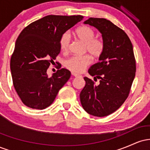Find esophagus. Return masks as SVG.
<instances>
[{
  "instance_id": "obj_1",
  "label": "esophagus",
  "mask_w": 150,
  "mask_h": 150,
  "mask_svg": "<svg viewBox=\"0 0 150 150\" xmlns=\"http://www.w3.org/2000/svg\"><path fill=\"white\" fill-rule=\"evenodd\" d=\"M72 75H73V76H74V77H78L79 76V75H77V74L73 73H72Z\"/></svg>"
}]
</instances>
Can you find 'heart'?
Wrapping results in <instances>:
<instances>
[{"instance_id": "obj_1", "label": "heart", "mask_w": 150, "mask_h": 150, "mask_svg": "<svg viewBox=\"0 0 150 150\" xmlns=\"http://www.w3.org/2000/svg\"><path fill=\"white\" fill-rule=\"evenodd\" d=\"M75 37L85 43V51L88 52L92 57L98 58L104 50V41L95 38V32L88 26H81L74 32ZM71 38L69 32L66 31L60 38V47L63 51H68L70 48ZM92 58L88 54L84 56H73L64 61V66L73 73H80L90 64Z\"/></svg>"}]
</instances>
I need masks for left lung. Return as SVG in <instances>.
<instances>
[{
    "instance_id": "8db88e82",
    "label": "left lung",
    "mask_w": 150,
    "mask_h": 150,
    "mask_svg": "<svg viewBox=\"0 0 150 150\" xmlns=\"http://www.w3.org/2000/svg\"><path fill=\"white\" fill-rule=\"evenodd\" d=\"M84 23L101 32L104 50L99 62L88 70L99 83L84 77L86 84L80 94L81 104L89 114L106 116L119 108L128 97L136 71L133 48L124 31L106 19L90 18Z\"/></svg>"
}]
</instances>
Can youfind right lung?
I'll use <instances>...</instances> for the list:
<instances>
[{
	"mask_svg": "<svg viewBox=\"0 0 150 150\" xmlns=\"http://www.w3.org/2000/svg\"><path fill=\"white\" fill-rule=\"evenodd\" d=\"M82 18V15H47L20 34L10 59V70L15 90L27 106L35 109L49 106L69 80L71 73L65 68L58 70L51 77L46 71L61 51L62 34Z\"/></svg>",
	"mask_w": 150,
	"mask_h": 150,
	"instance_id": "add662e5",
	"label": "right lung"
}]
</instances>
